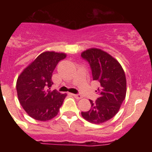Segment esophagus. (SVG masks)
I'll return each mask as SVG.
<instances>
[{"instance_id": "1", "label": "esophagus", "mask_w": 152, "mask_h": 152, "mask_svg": "<svg viewBox=\"0 0 152 152\" xmlns=\"http://www.w3.org/2000/svg\"><path fill=\"white\" fill-rule=\"evenodd\" d=\"M72 96H73L75 98H76V99H77V100H80V99L82 98V96L80 94H72Z\"/></svg>"}]
</instances>
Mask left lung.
Returning a JSON list of instances; mask_svg holds the SVG:
<instances>
[{"instance_id": "left-lung-1", "label": "left lung", "mask_w": 152, "mask_h": 152, "mask_svg": "<svg viewBox=\"0 0 152 152\" xmlns=\"http://www.w3.org/2000/svg\"><path fill=\"white\" fill-rule=\"evenodd\" d=\"M89 63L93 80L100 83V96L95 102L90 100L91 107L81 116L87 121L100 124L112 119L118 113L126 94V75L119 61L107 52L92 48L81 53Z\"/></svg>"}]
</instances>
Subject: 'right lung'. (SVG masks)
I'll use <instances>...</instances> for the list:
<instances>
[{
    "mask_svg": "<svg viewBox=\"0 0 152 152\" xmlns=\"http://www.w3.org/2000/svg\"><path fill=\"white\" fill-rule=\"evenodd\" d=\"M65 58L64 53L42 52L17 78L16 88L19 101L26 113L34 119L50 120L59 111L67 94L51 90L52 77L58 63Z\"/></svg>",
    "mask_w": 152,
    "mask_h": 152,
    "instance_id": "1",
    "label": "right lung"
}]
</instances>
